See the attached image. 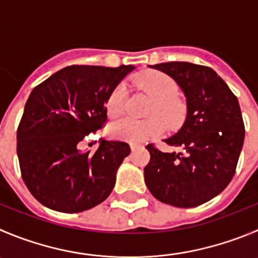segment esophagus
Listing matches in <instances>:
<instances>
[{
  "label": "esophagus",
  "mask_w": 258,
  "mask_h": 258,
  "mask_svg": "<svg viewBox=\"0 0 258 258\" xmlns=\"http://www.w3.org/2000/svg\"><path fill=\"white\" fill-rule=\"evenodd\" d=\"M130 148H131L132 151H135L137 148H139V145H136V144H130Z\"/></svg>",
  "instance_id": "esophagus-1"
}]
</instances>
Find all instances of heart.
Returning a JSON list of instances; mask_svg holds the SVG:
<instances>
[{
    "label": "heart",
    "mask_w": 258,
    "mask_h": 258,
    "mask_svg": "<svg viewBox=\"0 0 258 258\" xmlns=\"http://www.w3.org/2000/svg\"><path fill=\"white\" fill-rule=\"evenodd\" d=\"M139 88L154 99L149 114H159L164 119L168 127L174 128L184 121L186 104L177 96L178 85L170 76L159 71H150L144 74L136 80ZM126 89L123 85H118L113 89L105 103V109L109 117H118L124 109ZM159 117L148 119H134L122 118L113 122L108 127V132L114 139L139 144L156 139L164 132L165 124Z\"/></svg>",
    "instance_id": "1"
}]
</instances>
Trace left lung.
<instances>
[{
    "mask_svg": "<svg viewBox=\"0 0 258 258\" xmlns=\"http://www.w3.org/2000/svg\"><path fill=\"white\" fill-rule=\"evenodd\" d=\"M167 74L186 96L183 126L164 140L183 153H163L146 146L144 169L149 191L175 208H195L218 196L235 173L244 141V123L237 96L210 67L189 62L149 66Z\"/></svg>",
    "mask_w": 258,
    "mask_h": 258,
    "instance_id": "1",
    "label": "left lung"
}]
</instances>
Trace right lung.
I'll return each mask as SVG.
<instances>
[{
  "label": "right lung",
  "mask_w": 258,
  "mask_h": 258,
  "mask_svg": "<svg viewBox=\"0 0 258 258\" xmlns=\"http://www.w3.org/2000/svg\"><path fill=\"white\" fill-rule=\"evenodd\" d=\"M134 66H69L35 86L18 127L21 177L47 208L81 213L112 192L128 144L100 140L94 154L80 151L86 135L107 121L108 96Z\"/></svg>",
  "instance_id": "1"
}]
</instances>
